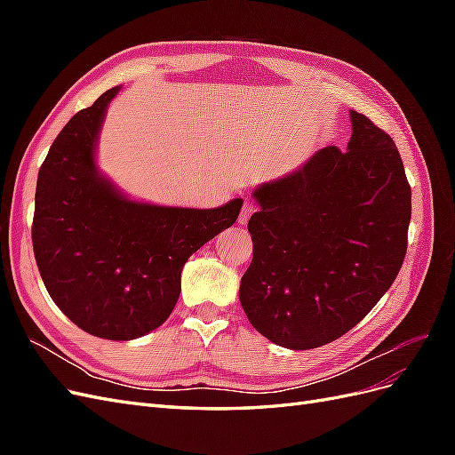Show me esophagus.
Listing matches in <instances>:
<instances>
[{"instance_id": "34e87169", "label": "esophagus", "mask_w": 455, "mask_h": 455, "mask_svg": "<svg viewBox=\"0 0 455 455\" xmlns=\"http://www.w3.org/2000/svg\"><path fill=\"white\" fill-rule=\"evenodd\" d=\"M254 212V204L251 203V201H246L244 204H243V209H241V214H239V224L241 226H244L246 222H249L251 220V214Z\"/></svg>"}]
</instances>
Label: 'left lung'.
<instances>
[{
  "label": "left lung",
  "instance_id": "left-lung-1",
  "mask_svg": "<svg viewBox=\"0 0 455 455\" xmlns=\"http://www.w3.org/2000/svg\"><path fill=\"white\" fill-rule=\"evenodd\" d=\"M349 116L347 149L326 146L254 191V256L239 299L258 332L286 349H315L349 332L406 256L411 189L401 154L366 116Z\"/></svg>",
  "mask_w": 455,
  "mask_h": 455
}]
</instances>
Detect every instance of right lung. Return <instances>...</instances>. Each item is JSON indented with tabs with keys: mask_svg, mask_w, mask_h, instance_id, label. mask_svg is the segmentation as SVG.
I'll use <instances>...</instances> for the list:
<instances>
[{
	"mask_svg": "<svg viewBox=\"0 0 455 455\" xmlns=\"http://www.w3.org/2000/svg\"><path fill=\"white\" fill-rule=\"evenodd\" d=\"M119 89L77 112L54 139L37 174L32 243L41 279L68 319L96 338L125 341L169 319L188 258L235 224L243 199L180 209L123 196L94 161Z\"/></svg>",
	"mask_w": 455,
	"mask_h": 455,
	"instance_id": "add662e5",
	"label": "right lung"
}]
</instances>
